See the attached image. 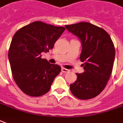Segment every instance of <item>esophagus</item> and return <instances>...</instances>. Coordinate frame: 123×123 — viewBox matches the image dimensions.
Segmentation results:
<instances>
[{"label":"esophagus","instance_id":"obj_1","mask_svg":"<svg viewBox=\"0 0 123 123\" xmlns=\"http://www.w3.org/2000/svg\"><path fill=\"white\" fill-rule=\"evenodd\" d=\"M61 71L62 73H68V71H69V70L67 69V68H64V67H62V68H61Z\"/></svg>","mask_w":123,"mask_h":123}]
</instances>
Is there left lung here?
<instances>
[{
    "mask_svg": "<svg viewBox=\"0 0 123 123\" xmlns=\"http://www.w3.org/2000/svg\"><path fill=\"white\" fill-rule=\"evenodd\" d=\"M66 29L81 41L80 61L84 72L76 73L77 78L70 85L74 96L89 100L99 95L110 79L114 65L115 48L105 30L88 22L67 25Z\"/></svg>",
    "mask_w": 123,
    "mask_h": 123,
    "instance_id": "1",
    "label": "left lung"
}]
</instances>
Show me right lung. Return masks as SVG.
I'll return each mask as SVG.
<instances>
[{
    "label": "right lung",
    "mask_w": 123,
    "mask_h": 123,
    "mask_svg": "<svg viewBox=\"0 0 123 123\" xmlns=\"http://www.w3.org/2000/svg\"><path fill=\"white\" fill-rule=\"evenodd\" d=\"M65 30L42 21H34L17 30L9 49L13 79L23 93L39 97L47 93L61 71L58 65L42 58V52L52 50Z\"/></svg>",
    "instance_id": "add662e5"
}]
</instances>
